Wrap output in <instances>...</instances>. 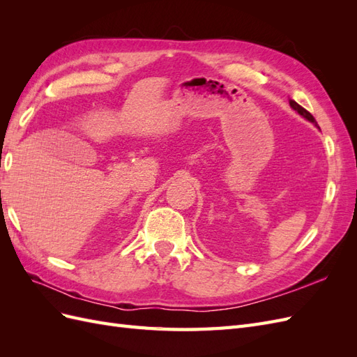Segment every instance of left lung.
Listing matches in <instances>:
<instances>
[{"label": "left lung", "instance_id": "1", "mask_svg": "<svg viewBox=\"0 0 357 357\" xmlns=\"http://www.w3.org/2000/svg\"><path fill=\"white\" fill-rule=\"evenodd\" d=\"M289 104H290V107H291V109H294L298 114H301L302 117H304V119H307V121L308 122H311V123H314L317 128H319V125H317V122H316V119L314 117H312V114L311 113H308L305 109H304V107H301L296 101H294V100H289Z\"/></svg>", "mask_w": 357, "mask_h": 357}]
</instances>
